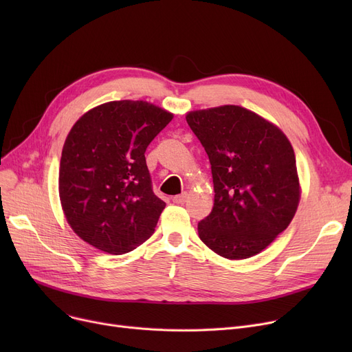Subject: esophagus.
<instances>
[{"mask_svg":"<svg viewBox=\"0 0 352 352\" xmlns=\"http://www.w3.org/2000/svg\"><path fill=\"white\" fill-rule=\"evenodd\" d=\"M187 198H188V194L187 192H182L179 195H175L173 198V202H174V204H184V202L187 201Z\"/></svg>","mask_w":352,"mask_h":352,"instance_id":"34e87169","label":"esophagus"}]
</instances>
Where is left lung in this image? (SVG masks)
I'll return each mask as SVG.
<instances>
[{
    "label": "left lung",
    "instance_id": "obj_1",
    "mask_svg": "<svg viewBox=\"0 0 352 352\" xmlns=\"http://www.w3.org/2000/svg\"><path fill=\"white\" fill-rule=\"evenodd\" d=\"M211 164L214 207L201 241L228 260L265 250L297 212L301 186L292 145L275 124L239 105L186 116Z\"/></svg>",
    "mask_w": 352,
    "mask_h": 352
}]
</instances>
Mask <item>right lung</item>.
<instances>
[{
	"label": "right lung",
	"instance_id": "obj_1",
	"mask_svg": "<svg viewBox=\"0 0 352 352\" xmlns=\"http://www.w3.org/2000/svg\"><path fill=\"white\" fill-rule=\"evenodd\" d=\"M173 113L146 101H109L72 125L60 162L67 223L82 241L125 254L150 238L165 208L151 187L145 150Z\"/></svg>",
	"mask_w": 352,
	"mask_h": 352
}]
</instances>
